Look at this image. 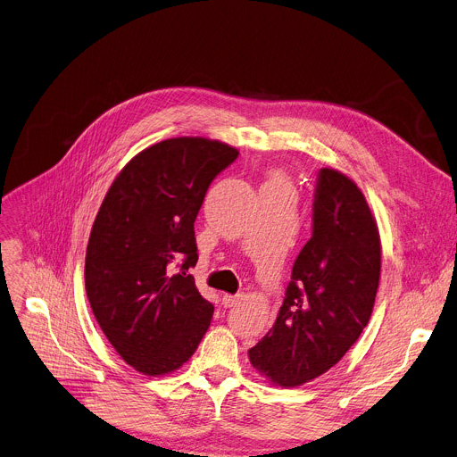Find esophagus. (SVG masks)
I'll return each instance as SVG.
<instances>
[{
	"label": "esophagus",
	"instance_id": "obj_1",
	"mask_svg": "<svg viewBox=\"0 0 457 457\" xmlns=\"http://www.w3.org/2000/svg\"><path fill=\"white\" fill-rule=\"evenodd\" d=\"M240 301V295H222V306L224 308H233Z\"/></svg>",
	"mask_w": 457,
	"mask_h": 457
}]
</instances>
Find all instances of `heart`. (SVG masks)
<instances>
[{
  "mask_svg": "<svg viewBox=\"0 0 457 457\" xmlns=\"http://www.w3.org/2000/svg\"><path fill=\"white\" fill-rule=\"evenodd\" d=\"M273 180H280V179H273Z\"/></svg>",
  "mask_w": 457,
  "mask_h": 457,
  "instance_id": "heart-1",
  "label": "heart"
}]
</instances>
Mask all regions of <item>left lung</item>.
I'll use <instances>...</instances> for the list:
<instances>
[{"mask_svg":"<svg viewBox=\"0 0 457 457\" xmlns=\"http://www.w3.org/2000/svg\"><path fill=\"white\" fill-rule=\"evenodd\" d=\"M312 222L277 320L247 352L261 376L284 388L304 385L343 359L366 328L379 286V229L353 180L322 168Z\"/></svg>","mask_w":457,"mask_h":457,"instance_id":"obj_1","label":"left lung"}]
</instances>
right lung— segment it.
<instances>
[{
	"label": "right lung",
	"instance_id": "1",
	"mask_svg": "<svg viewBox=\"0 0 457 457\" xmlns=\"http://www.w3.org/2000/svg\"><path fill=\"white\" fill-rule=\"evenodd\" d=\"M237 156L200 137L158 142L129 160L100 205L86 255L87 299L112 348L144 376L179 370L210 328L215 306L187 273L198 261L195 219Z\"/></svg>",
	"mask_w": 457,
	"mask_h": 457
}]
</instances>
